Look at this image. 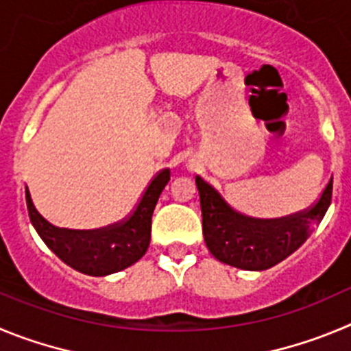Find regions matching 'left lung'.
I'll list each match as a JSON object with an SVG mask.
<instances>
[{"mask_svg": "<svg viewBox=\"0 0 351 351\" xmlns=\"http://www.w3.org/2000/svg\"><path fill=\"white\" fill-rule=\"evenodd\" d=\"M201 199L203 234L208 250L217 261L246 271H264L289 257L311 234V226L320 223L332 199V178L320 199L308 210L283 219H252L226 203L201 176H195Z\"/></svg>", "mask_w": 351, "mask_h": 351, "instance_id": "obj_1", "label": "left lung"}]
</instances>
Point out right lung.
<instances>
[{
  "instance_id": "obj_1",
  "label": "right lung",
  "mask_w": 351,
  "mask_h": 351,
  "mask_svg": "<svg viewBox=\"0 0 351 351\" xmlns=\"http://www.w3.org/2000/svg\"><path fill=\"white\" fill-rule=\"evenodd\" d=\"M169 169H162L154 176L128 219L93 230L61 229L52 226L38 213L29 192H26L31 223L43 243L69 267L89 276L119 273L140 261L147 252L150 245L154 208L169 182Z\"/></svg>"
}]
</instances>
